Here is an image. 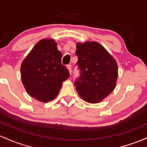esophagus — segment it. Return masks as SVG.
<instances>
[{"instance_id":"esophagus-1","label":"esophagus","mask_w":147,"mask_h":147,"mask_svg":"<svg viewBox=\"0 0 147 147\" xmlns=\"http://www.w3.org/2000/svg\"><path fill=\"white\" fill-rule=\"evenodd\" d=\"M67 68L68 69L69 72H70V74L71 75V73H72V66L70 65H67Z\"/></svg>"}]
</instances>
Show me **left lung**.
<instances>
[{
	"mask_svg": "<svg viewBox=\"0 0 147 147\" xmlns=\"http://www.w3.org/2000/svg\"><path fill=\"white\" fill-rule=\"evenodd\" d=\"M76 65L80 71L75 86L84 100L98 103L116 86L118 66L114 59L99 43L86 42L77 44Z\"/></svg>",
	"mask_w": 147,
	"mask_h": 147,
	"instance_id": "obj_1",
	"label": "left lung"
}]
</instances>
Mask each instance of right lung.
Listing matches in <instances>:
<instances>
[{"instance_id":"right-lung-1","label":"right lung","mask_w":147,"mask_h":147,"mask_svg":"<svg viewBox=\"0 0 147 147\" xmlns=\"http://www.w3.org/2000/svg\"><path fill=\"white\" fill-rule=\"evenodd\" d=\"M52 39H43L32 49L21 65V77L31 97L47 102L59 93L62 82L70 77L61 63L62 53Z\"/></svg>"}]
</instances>
